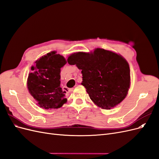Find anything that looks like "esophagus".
Returning a JSON list of instances; mask_svg holds the SVG:
<instances>
[{
  "label": "esophagus",
  "instance_id": "esophagus-1",
  "mask_svg": "<svg viewBox=\"0 0 159 159\" xmlns=\"http://www.w3.org/2000/svg\"><path fill=\"white\" fill-rule=\"evenodd\" d=\"M66 90H68V92H70V91H73V88H71V89H69V88H68V89H66Z\"/></svg>",
  "mask_w": 159,
  "mask_h": 159
}]
</instances>
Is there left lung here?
Masks as SVG:
<instances>
[{
  "label": "left lung",
  "mask_w": 159,
  "mask_h": 159,
  "mask_svg": "<svg viewBox=\"0 0 159 159\" xmlns=\"http://www.w3.org/2000/svg\"><path fill=\"white\" fill-rule=\"evenodd\" d=\"M82 74V84L98 107L111 109L121 103L130 86L128 62L121 55L102 48L93 53L77 52L68 58Z\"/></svg>",
  "instance_id": "1"
}]
</instances>
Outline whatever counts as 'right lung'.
<instances>
[{
    "mask_svg": "<svg viewBox=\"0 0 159 159\" xmlns=\"http://www.w3.org/2000/svg\"><path fill=\"white\" fill-rule=\"evenodd\" d=\"M32 66L28 75V91L43 109H57L67 101L66 91L60 88V71L66 64L64 57L51 52L41 57Z\"/></svg>",
    "mask_w": 159,
    "mask_h": 159,
    "instance_id": "1",
    "label": "right lung"
}]
</instances>
